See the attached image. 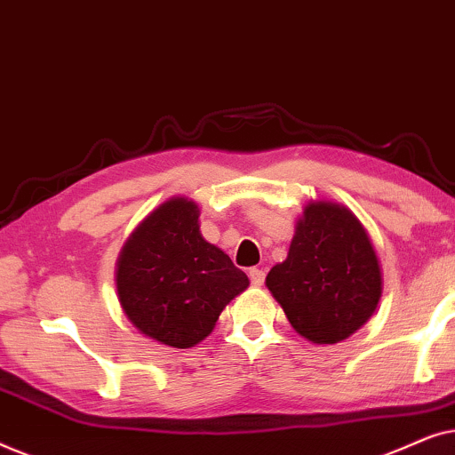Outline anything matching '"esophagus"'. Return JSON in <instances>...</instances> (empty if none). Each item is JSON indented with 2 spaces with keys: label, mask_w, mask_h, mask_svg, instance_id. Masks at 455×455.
Segmentation results:
<instances>
[{
  "label": "esophagus",
  "mask_w": 455,
  "mask_h": 455,
  "mask_svg": "<svg viewBox=\"0 0 455 455\" xmlns=\"http://www.w3.org/2000/svg\"><path fill=\"white\" fill-rule=\"evenodd\" d=\"M248 277H251V283L254 285V288H260V285L265 283V271L257 269V267L248 271Z\"/></svg>",
  "instance_id": "1"
}]
</instances>
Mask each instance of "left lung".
<instances>
[{
  "instance_id": "obj_1",
  "label": "left lung",
  "mask_w": 455,
  "mask_h": 455,
  "mask_svg": "<svg viewBox=\"0 0 455 455\" xmlns=\"http://www.w3.org/2000/svg\"><path fill=\"white\" fill-rule=\"evenodd\" d=\"M290 325L313 344H338L375 313L381 265L363 223L344 204L315 201L296 223L288 259L265 279Z\"/></svg>"
}]
</instances>
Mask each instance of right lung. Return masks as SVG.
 Here are the masks:
<instances>
[{
	"mask_svg": "<svg viewBox=\"0 0 455 455\" xmlns=\"http://www.w3.org/2000/svg\"><path fill=\"white\" fill-rule=\"evenodd\" d=\"M198 204L173 196L124 244L117 298L130 323L159 344L192 347L213 331L221 310L248 288L244 271L203 238Z\"/></svg>",
	"mask_w": 455,
	"mask_h": 455,
	"instance_id": "right-lung-1",
	"label": "right lung"
}]
</instances>
